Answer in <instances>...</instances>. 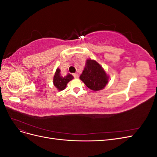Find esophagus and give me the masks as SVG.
Masks as SVG:
<instances>
[{"label": "esophagus", "instance_id": "esophagus-1", "mask_svg": "<svg viewBox=\"0 0 157 157\" xmlns=\"http://www.w3.org/2000/svg\"><path fill=\"white\" fill-rule=\"evenodd\" d=\"M73 75L74 78H78V75L77 73H74V74H73Z\"/></svg>", "mask_w": 157, "mask_h": 157}]
</instances>
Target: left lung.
Listing matches in <instances>:
<instances>
[{"label":"left lung","mask_w":157,"mask_h":157,"mask_svg":"<svg viewBox=\"0 0 157 157\" xmlns=\"http://www.w3.org/2000/svg\"><path fill=\"white\" fill-rule=\"evenodd\" d=\"M80 78L86 86L94 91L105 88L108 83V76L96 61L88 59Z\"/></svg>","instance_id":"8db88e82"}]
</instances>
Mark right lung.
I'll use <instances>...</instances> for the list:
<instances>
[{"label":"right lung","mask_w":157,"mask_h":157,"mask_svg":"<svg viewBox=\"0 0 157 157\" xmlns=\"http://www.w3.org/2000/svg\"><path fill=\"white\" fill-rule=\"evenodd\" d=\"M60 69H57L54 77V84L59 91L63 90L67 86V83L73 78V75L68 73L66 76H62L60 73Z\"/></svg>","instance_id":"add662e5"}]
</instances>
